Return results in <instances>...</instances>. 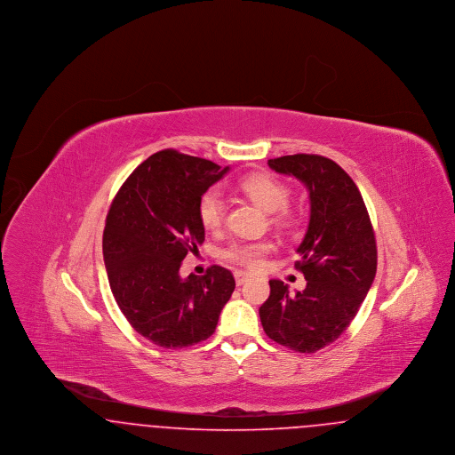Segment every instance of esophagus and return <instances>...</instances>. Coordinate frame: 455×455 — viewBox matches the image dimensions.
Listing matches in <instances>:
<instances>
[{
    "label": "esophagus",
    "mask_w": 455,
    "mask_h": 455,
    "mask_svg": "<svg viewBox=\"0 0 455 455\" xmlns=\"http://www.w3.org/2000/svg\"><path fill=\"white\" fill-rule=\"evenodd\" d=\"M234 276H235V283H237V286L243 284V283L247 282V280L251 278V275H249V273H243V271H235V273H234Z\"/></svg>",
    "instance_id": "34e87169"
}]
</instances>
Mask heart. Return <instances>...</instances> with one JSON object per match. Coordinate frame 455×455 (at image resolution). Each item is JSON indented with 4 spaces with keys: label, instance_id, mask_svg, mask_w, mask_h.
I'll list each match as a JSON object with an SVG mask.
<instances>
[{
    "label": "heart",
    "instance_id": "heart-1",
    "mask_svg": "<svg viewBox=\"0 0 455 455\" xmlns=\"http://www.w3.org/2000/svg\"><path fill=\"white\" fill-rule=\"evenodd\" d=\"M240 191L249 196L262 210L274 213L276 221L282 225H293L297 221L295 213L286 206L290 199V189L282 180L269 173H252L238 182ZM197 217L206 230H218L225 220V201L218 189H208L199 197ZM271 242L252 240V242H232L223 249V258L238 266L256 269L262 264L264 256L271 251Z\"/></svg>",
    "mask_w": 455,
    "mask_h": 455
}]
</instances>
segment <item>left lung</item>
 Here are the masks:
<instances>
[{
	"instance_id": "1",
	"label": "left lung",
	"mask_w": 455,
	"mask_h": 455,
	"mask_svg": "<svg viewBox=\"0 0 455 455\" xmlns=\"http://www.w3.org/2000/svg\"><path fill=\"white\" fill-rule=\"evenodd\" d=\"M267 165L302 180L310 220L295 262L307 286L290 293L288 284L271 280L260 323L278 345L315 353L347 331L365 300L377 271L375 234L356 184L331 158L297 153L271 158Z\"/></svg>"
}]
</instances>
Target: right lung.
<instances>
[{"mask_svg":"<svg viewBox=\"0 0 455 455\" xmlns=\"http://www.w3.org/2000/svg\"><path fill=\"white\" fill-rule=\"evenodd\" d=\"M228 167L162 150L140 164L114 197L104 230L108 284L131 327L162 347L208 339L235 280L221 266L180 278V262L197 251L204 227L197 203Z\"/></svg>","mask_w":455,"mask_h":455,"instance_id":"1","label":"right lung"}]
</instances>
